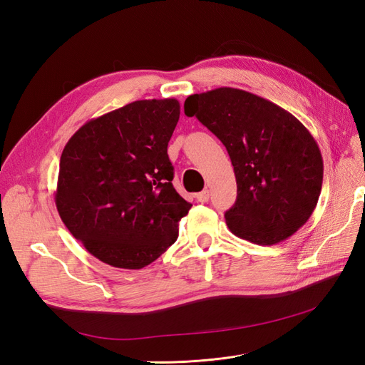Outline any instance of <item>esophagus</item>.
<instances>
[{"label": "esophagus", "instance_id": "1", "mask_svg": "<svg viewBox=\"0 0 365 365\" xmlns=\"http://www.w3.org/2000/svg\"><path fill=\"white\" fill-rule=\"evenodd\" d=\"M208 197H210L208 190H202L200 193H196V201L197 202H208Z\"/></svg>", "mask_w": 365, "mask_h": 365}]
</instances>
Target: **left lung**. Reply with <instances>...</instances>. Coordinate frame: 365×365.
Wrapping results in <instances>:
<instances>
[{
	"label": "left lung",
	"mask_w": 365,
	"mask_h": 365,
	"mask_svg": "<svg viewBox=\"0 0 365 365\" xmlns=\"http://www.w3.org/2000/svg\"><path fill=\"white\" fill-rule=\"evenodd\" d=\"M184 113L224 143L237 200L225 213L235 236L257 245L291 237L311 217L323 185V157L300 120L237 88L192 94Z\"/></svg>",
	"instance_id": "8db88e82"
}]
</instances>
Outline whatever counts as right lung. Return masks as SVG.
Returning a JSON list of instances; mask_svg holds the SVG:
<instances>
[{"mask_svg":"<svg viewBox=\"0 0 365 365\" xmlns=\"http://www.w3.org/2000/svg\"><path fill=\"white\" fill-rule=\"evenodd\" d=\"M178 120L176 98L137 101L86 121L65 145L54 202L103 263L141 269L178 239L192 207L172 184L168 145Z\"/></svg>","mask_w":365,"mask_h":365,"instance_id":"right-lung-1","label":"right lung"}]
</instances>
